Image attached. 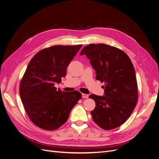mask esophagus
<instances>
[{
    "label": "esophagus",
    "mask_w": 159,
    "mask_h": 159,
    "mask_svg": "<svg viewBox=\"0 0 159 159\" xmlns=\"http://www.w3.org/2000/svg\"><path fill=\"white\" fill-rule=\"evenodd\" d=\"M82 98H88V97H89L88 95L84 94V93H82Z\"/></svg>",
    "instance_id": "obj_1"
}]
</instances>
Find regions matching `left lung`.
<instances>
[{
    "instance_id": "8db88e82",
    "label": "left lung",
    "mask_w": 159,
    "mask_h": 159,
    "mask_svg": "<svg viewBox=\"0 0 159 159\" xmlns=\"http://www.w3.org/2000/svg\"><path fill=\"white\" fill-rule=\"evenodd\" d=\"M95 70L96 79L105 83L104 95L91 94L95 102L91 111L99 127L110 130L126 121L138 101V88L134 67L126 53L104 44H91L82 49Z\"/></svg>"
}]
</instances>
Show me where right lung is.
Masks as SVG:
<instances>
[{
    "label": "right lung",
    "instance_id": "right-lung-1",
    "mask_svg": "<svg viewBox=\"0 0 159 159\" xmlns=\"http://www.w3.org/2000/svg\"><path fill=\"white\" fill-rule=\"evenodd\" d=\"M57 45L38 52L30 61L20 81V97L32 122L46 130L57 129L68 120L82 98L77 91L62 92L55 87L66 75V68L82 47Z\"/></svg>",
    "mask_w": 159,
    "mask_h": 159
}]
</instances>
